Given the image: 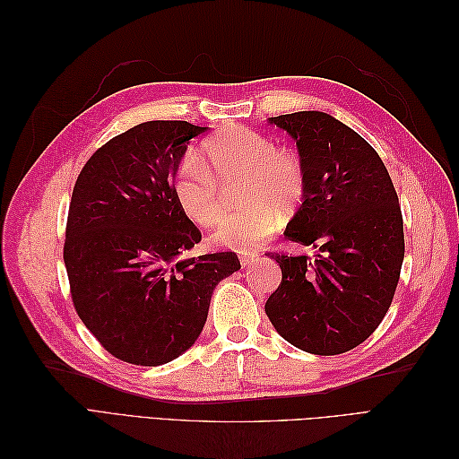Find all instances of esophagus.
Here are the masks:
<instances>
[{"label":"esophagus","instance_id":"34e87169","mask_svg":"<svg viewBox=\"0 0 459 459\" xmlns=\"http://www.w3.org/2000/svg\"><path fill=\"white\" fill-rule=\"evenodd\" d=\"M239 260H241V264H243V266H251V264L253 262H256L258 260V255H251V253H248V255H241L239 256Z\"/></svg>","mask_w":459,"mask_h":459}]
</instances>
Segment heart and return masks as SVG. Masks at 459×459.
<instances>
[{"mask_svg": "<svg viewBox=\"0 0 459 459\" xmlns=\"http://www.w3.org/2000/svg\"><path fill=\"white\" fill-rule=\"evenodd\" d=\"M221 186H239L241 212L228 216L212 239L231 251L258 248L280 226V211H293L307 189L297 152L277 145L256 130L231 126L203 143V162L187 157L174 176V195L184 214L203 228L224 214Z\"/></svg>", "mask_w": 459, "mask_h": 459, "instance_id": "obj_1", "label": "heart"}]
</instances>
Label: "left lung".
<instances>
[{
  "label": "left lung",
  "instance_id": "1",
  "mask_svg": "<svg viewBox=\"0 0 459 459\" xmlns=\"http://www.w3.org/2000/svg\"><path fill=\"white\" fill-rule=\"evenodd\" d=\"M299 147L304 201L285 238L319 247L308 256L268 253L281 283L266 300L280 335L297 349L335 356L362 344L391 308L404 260V221L381 157L325 113L272 117Z\"/></svg>",
  "mask_w": 459,
  "mask_h": 459
}]
</instances>
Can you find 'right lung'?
<instances>
[{
    "instance_id": "add662e5",
    "label": "right lung",
    "mask_w": 459,
    "mask_h": 459,
    "mask_svg": "<svg viewBox=\"0 0 459 459\" xmlns=\"http://www.w3.org/2000/svg\"><path fill=\"white\" fill-rule=\"evenodd\" d=\"M206 128L149 120L97 149L68 206L63 258L74 310L103 349L134 366L184 354L214 287L241 268L235 253L179 258L201 231L174 195L191 137Z\"/></svg>"
}]
</instances>
